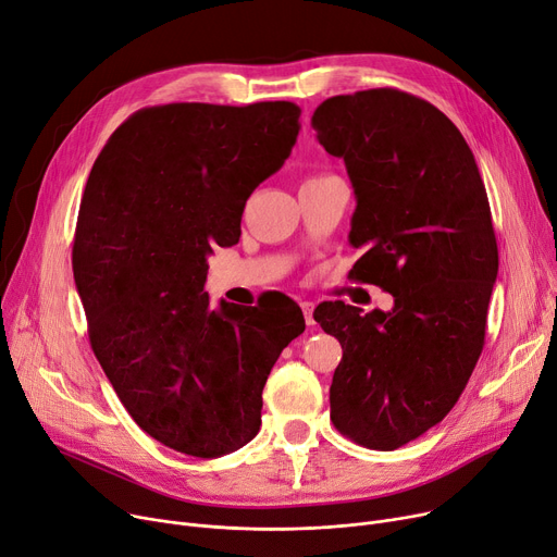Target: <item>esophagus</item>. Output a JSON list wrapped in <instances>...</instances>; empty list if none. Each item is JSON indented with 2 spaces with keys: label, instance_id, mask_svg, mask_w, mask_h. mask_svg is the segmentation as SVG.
I'll use <instances>...</instances> for the list:
<instances>
[{
  "label": "esophagus",
  "instance_id": "1",
  "mask_svg": "<svg viewBox=\"0 0 557 557\" xmlns=\"http://www.w3.org/2000/svg\"><path fill=\"white\" fill-rule=\"evenodd\" d=\"M300 307H302V313H305L307 325H309V327H311V325H315V320H313V302L305 300V302H300Z\"/></svg>",
  "mask_w": 557,
  "mask_h": 557
}]
</instances>
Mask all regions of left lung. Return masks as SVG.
Listing matches in <instances>:
<instances>
[{
  "mask_svg": "<svg viewBox=\"0 0 557 557\" xmlns=\"http://www.w3.org/2000/svg\"><path fill=\"white\" fill-rule=\"evenodd\" d=\"M311 126L355 189L349 244L363 255L349 277L395 298L391 311L315 307L343 347L332 422L393 451L443 422L481 357L499 273L485 185L449 116L393 87L332 97Z\"/></svg>",
  "mask_w": 557,
  "mask_h": 557,
  "instance_id": "8db88e82",
  "label": "left lung"
}]
</instances>
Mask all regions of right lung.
I'll use <instances>...</instances> for the list:
<instances>
[{
    "instance_id": "obj_1",
    "label": "right lung",
    "mask_w": 557,
    "mask_h": 557,
    "mask_svg": "<svg viewBox=\"0 0 557 557\" xmlns=\"http://www.w3.org/2000/svg\"><path fill=\"white\" fill-rule=\"evenodd\" d=\"M298 133L290 101L144 108L87 178L72 269L92 349L139 429L181 454L250 443L271 368L305 332L286 296L212 309L205 294L208 255L239 242L246 200Z\"/></svg>"
}]
</instances>
